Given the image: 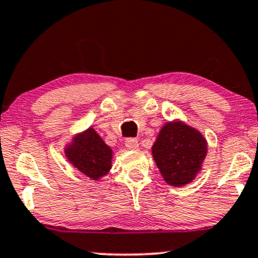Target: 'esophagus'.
Listing matches in <instances>:
<instances>
[{
  "instance_id": "34e87169",
  "label": "esophagus",
  "mask_w": 258,
  "mask_h": 258,
  "mask_svg": "<svg viewBox=\"0 0 258 258\" xmlns=\"http://www.w3.org/2000/svg\"><path fill=\"white\" fill-rule=\"evenodd\" d=\"M125 144L127 149H131V150H135V149H138V141L136 138H127L125 141Z\"/></svg>"
}]
</instances>
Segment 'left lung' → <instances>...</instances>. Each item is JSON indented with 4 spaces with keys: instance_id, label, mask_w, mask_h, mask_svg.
<instances>
[{
    "instance_id": "left-lung-1",
    "label": "left lung",
    "mask_w": 258,
    "mask_h": 258,
    "mask_svg": "<svg viewBox=\"0 0 258 258\" xmlns=\"http://www.w3.org/2000/svg\"><path fill=\"white\" fill-rule=\"evenodd\" d=\"M154 160L167 184L186 185L201 170L207 142L197 130L180 122H167L153 147Z\"/></svg>"
}]
</instances>
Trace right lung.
Listing matches in <instances>:
<instances>
[{"instance_id": "obj_1", "label": "right lung", "mask_w": 258, "mask_h": 258, "mask_svg": "<svg viewBox=\"0 0 258 258\" xmlns=\"http://www.w3.org/2000/svg\"><path fill=\"white\" fill-rule=\"evenodd\" d=\"M66 156L74 167L94 180L107 174L111 167V149L94 128L74 139L66 149Z\"/></svg>"}]
</instances>
